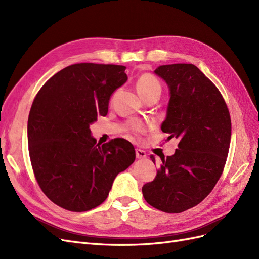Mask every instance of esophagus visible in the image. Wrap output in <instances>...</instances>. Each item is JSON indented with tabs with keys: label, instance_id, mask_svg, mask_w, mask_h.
<instances>
[{
	"label": "esophagus",
	"instance_id": "esophagus-1",
	"mask_svg": "<svg viewBox=\"0 0 259 259\" xmlns=\"http://www.w3.org/2000/svg\"><path fill=\"white\" fill-rule=\"evenodd\" d=\"M135 152H136V158L137 159H145L147 156L146 152L144 150H142V149H136Z\"/></svg>",
	"mask_w": 259,
	"mask_h": 259
}]
</instances>
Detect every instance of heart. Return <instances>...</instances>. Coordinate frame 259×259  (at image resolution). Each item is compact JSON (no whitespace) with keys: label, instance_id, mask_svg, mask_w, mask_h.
Instances as JSON below:
<instances>
[{"label":"heart","instance_id":"1","mask_svg":"<svg viewBox=\"0 0 259 259\" xmlns=\"http://www.w3.org/2000/svg\"><path fill=\"white\" fill-rule=\"evenodd\" d=\"M136 89L139 95L144 99L151 95H155V94H158V95L161 94V84L159 80L150 73H144L138 77L136 81ZM130 131L134 134H140L145 131V127L142 124L133 123L131 124Z\"/></svg>","mask_w":259,"mask_h":259}]
</instances>
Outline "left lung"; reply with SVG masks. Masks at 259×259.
Masks as SVG:
<instances>
[{"mask_svg":"<svg viewBox=\"0 0 259 259\" xmlns=\"http://www.w3.org/2000/svg\"><path fill=\"white\" fill-rule=\"evenodd\" d=\"M154 72L170 98L161 130L179 138L173 155L161 158L155 178L143 187L148 204L178 214L204 200L221 178L228 156L231 119L215 84L192 64L160 66ZM155 162L154 155H150Z\"/></svg>","mask_w":259,"mask_h":259,"instance_id":"left-lung-1","label":"left lung"}]
</instances>
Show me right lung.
Returning a JSON list of instances; mask_svg holds the SVG:
<instances>
[{"label":"right lung","instance_id":"obj_1","mask_svg":"<svg viewBox=\"0 0 259 259\" xmlns=\"http://www.w3.org/2000/svg\"><path fill=\"white\" fill-rule=\"evenodd\" d=\"M126 80L124 66L82 62L60 70L37 92L28 119L29 155L38 186L56 205L97 207L116 175L135 161L127 140L97 144L90 130Z\"/></svg>","mask_w":259,"mask_h":259}]
</instances>
